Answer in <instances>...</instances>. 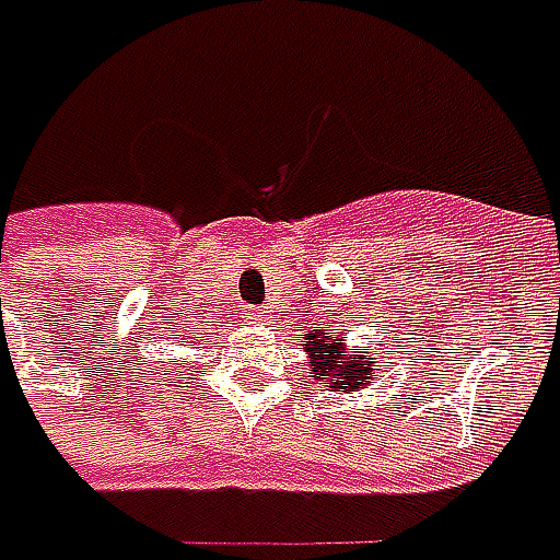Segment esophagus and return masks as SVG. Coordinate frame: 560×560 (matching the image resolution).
Wrapping results in <instances>:
<instances>
[{
	"label": "esophagus",
	"instance_id": "esophagus-1",
	"mask_svg": "<svg viewBox=\"0 0 560 560\" xmlns=\"http://www.w3.org/2000/svg\"><path fill=\"white\" fill-rule=\"evenodd\" d=\"M245 318L252 320V324H264L267 320V308H260V306H245V312H242Z\"/></svg>",
	"mask_w": 560,
	"mask_h": 560
}]
</instances>
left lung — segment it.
Returning a JSON list of instances; mask_svg holds the SVG:
<instances>
[{"mask_svg":"<svg viewBox=\"0 0 560 560\" xmlns=\"http://www.w3.org/2000/svg\"><path fill=\"white\" fill-rule=\"evenodd\" d=\"M308 354V370L312 378L324 385V388L339 390H358L363 385H370L373 378L375 358L366 346H346V336H330L320 330H308L303 334Z\"/></svg>","mask_w":560,"mask_h":560,"instance_id":"obj_1","label":"left lung"}]
</instances>
